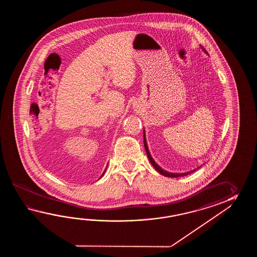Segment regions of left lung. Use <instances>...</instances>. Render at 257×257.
Returning a JSON list of instances; mask_svg holds the SVG:
<instances>
[{"label":"left lung","instance_id":"obj_1","mask_svg":"<svg viewBox=\"0 0 257 257\" xmlns=\"http://www.w3.org/2000/svg\"><path fill=\"white\" fill-rule=\"evenodd\" d=\"M206 51V50H205ZM144 147H145V151H146V153H147L148 158L150 160V162L152 163L153 164V167L156 169L157 172H159L161 175H164V176H167V177H179V176H185V175H189V174H191L192 172H194V171H196L197 169L193 170V171H190V172H187V173H184V174H172V173H168V172H166V171H164V169H162L160 166H159L158 164H156L155 162H154V160H153V157L151 156V154H150V152H149V149H148L147 146V142H146V140H145V133H144Z\"/></svg>","mask_w":257,"mask_h":257}]
</instances>
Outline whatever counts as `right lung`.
<instances>
[{
    "label": "right lung",
    "instance_id": "1",
    "mask_svg": "<svg viewBox=\"0 0 257 257\" xmlns=\"http://www.w3.org/2000/svg\"><path fill=\"white\" fill-rule=\"evenodd\" d=\"M105 170H106V168H105ZM105 170H104V172H105ZM104 174H103V175H102V176H103V175H104ZM102 176H101V177H102Z\"/></svg>",
    "mask_w": 257,
    "mask_h": 257
}]
</instances>
